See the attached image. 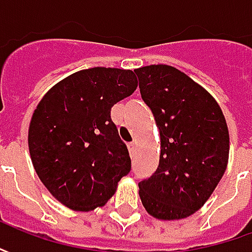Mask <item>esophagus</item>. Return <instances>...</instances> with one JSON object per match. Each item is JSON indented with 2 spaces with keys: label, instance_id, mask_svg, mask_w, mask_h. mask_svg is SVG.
I'll list each match as a JSON object with an SVG mask.
<instances>
[{
  "label": "esophagus",
  "instance_id": "esophagus-1",
  "mask_svg": "<svg viewBox=\"0 0 252 252\" xmlns=\"http://www.w3.org/2000/svg\"><path fill=\"white\" fill-rule=\"evenodd\" d=\"M127 149H129V153H130L131 157H134V154H136V151H137V144H136V143H130V144L127 146Z\"/></svg>",
  "mask_w": 252,
  "mask_h": 252
}]
</instances>
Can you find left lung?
Masks as SVG:
<instances>
[{
  "label": "left lung",
  "instance_id": "1",
  "mask_svg": "<svg viewBox=\"0 0 252 252\" xmlns=\"http://www.w3.org/2000/svg\"><path fill=\"white\" fill-rule=\"evenodd\" d=\"M143 101L160 131V162L139 182L147 213L181 220L205 205L227 168L230 137L221 108L202 85L167 64L136 68Z\"/></svg>",
  "mask_w": 252,
  "mask_h": 252
}]
</instances>
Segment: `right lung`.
<instances>
[{"label":"right lung","instance_id":"obj_1","mask_svg":"<svg viewBox=\"0 0 252 252\" xmlns=\"http://www.w3.org/2000/svg\"><path fill=\"white\" fill-rule=\"evenodd\" d=\"M136 88L131 70L94 67L59 81L37 103L28 131L31 160L64 206L77 212L102 208L129 174V151L111 109Z\"/></svg>","mask_w":252,"mask_h":252}]
</instances>
